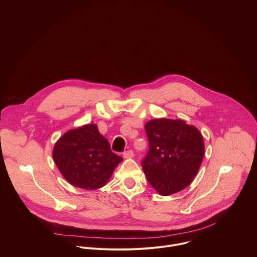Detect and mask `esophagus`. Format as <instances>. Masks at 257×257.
I'll list each match as a JSON object with an SVG mask.
<instances>
[{"label":"esophagus","instance_id":"34e87169","mask_svg":"<svg viewBox=\"0 0 257 257\" xmlns=\"http://www.w3.org/2000/svg\"><path fill=\"white\" fill-rule=\"evenodd\" d=\"M123 156H124V158H126V159H131V158H133V156H134V153H133V151L129 150V151H126V152H124Z\"/></svg>","mask_w":257,"mask_h":257}]
</instances>
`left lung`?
Returning <instances> with one entry per match:
<instances>
[{
	"mask_svg": "<svg viewBox=\"0 0 257 257\" xmlns=\"http://www.w3.org/2000/svg\"><path fill=\"white\" fill-rule=\"evenodd\" d=\"M150 149L141 161L150 184L164 196L189 186L204 155L201 133L182 120L155 119L145 124Z\"/></svg>",
	"mask_w": 257,
	"mask_h": 257,
	"instance_id": "left-lung-1",
	"label": "left lung"
}]
</instances>
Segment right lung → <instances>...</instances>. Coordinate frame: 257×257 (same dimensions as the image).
Segmentation results:
<instances>
[{"label": "right lung", "instance_id": "obj_1", "mask_svg": "<svg viewBox=\"0 0 257 257\" xmlns=\"http://www.w3.org/2000/svg\"><path fill=\"white\" fill-rule=\"evenodd\" d=\"M53 158L70 184L86 190L102 187L123 160L94 124L65 133L55 144Z\"/></svg>", "mask_w": 257, "mask_h": 257}]
</instances>
